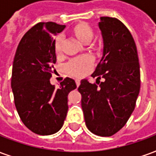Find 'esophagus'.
<instances>
[{
    "label": "esophagus",
    "mask_w": 156,
    "mask_h": 156,
    "mask_svg": "<svg viewBox=\"0 0 156 156\" xmlns=\"http://www.w3.org/2000/svg\"><path fill=\"white\" fill-rule=\"evenodd\" d=\"M75 82H76V84H77V86H79L80 85V79H78V78H77L76 80H75Z\"/></svg>",
    "instance_id": "obj_1"
}]
</instances>
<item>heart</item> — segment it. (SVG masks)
Listing matches in <instances>:
<instances>
[{"label": "heart", "instance_id": "b5f03b06", "mask_svg": "<svg viewBox=\"0 0 156 156\" xmlns=\"http://www.w3.org/2000/svg\"><path fill=\"white\" fill-rule=\"evenodd\" d=\"M73 31L75 35L78 37V38L83 43L89 42L94 37V31L91 28V27L84 22H81L75 25L73 28ZM62 40H63L62 35H59L56 38L54 45L56 54H60L61 52ZM92 67H93L92 58L89 56H81V57L72 58L66 64V71L69 74L74 77H82L88 73L91 70Z\"/></svg>", "mask_w": 156, "mask_h": 156}]
</instances>
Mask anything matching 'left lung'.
I'll return each mask as SVG.
<instances>
[{
	"label": "left lung",
	"instance_id": "1",
	"mask_svg": "<svg viewBox=\"0 0 156 156\" xmlns=\"http://www.w3.org/2000/svg\"><path fill=\"white\" fill-rule=\"evenodd\" d=\"M104 52L92 77L105 81L78 87L86 126L98 136H112L127 123L140 88L137 48L129 29L119 19L100 17Z\"/></svg>",
	"mask_w": 156,
	"mask_h": 156
}]
</instances>
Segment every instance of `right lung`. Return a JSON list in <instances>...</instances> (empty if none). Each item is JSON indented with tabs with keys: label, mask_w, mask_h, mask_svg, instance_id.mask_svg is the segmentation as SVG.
<instances>
[{
	"label": "right lung",
	"mask_w": 156,
	"mask_h": 156,
	"mask_svg": "<svg viewBox=\"0 0 156 156\" xmlns=\"http://www.w3.org/2000/svg\"><path fill=\"white\" fill-rule=\"evenodd\" d=\"M64 25L39 22L23 36L13 61L12 88L15 106L25 126L33 133L49 135L62 127L68 113V95L77 88L66 78L55 88L50 83L57 58L52 34Z\"/></svg>",
	"instance_id": "add662e5"
}]
</instances>
